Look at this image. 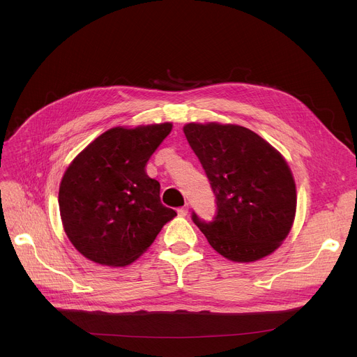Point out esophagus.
Instances as JSON below:
<instances>
[{"mask_svg":"<svg viewBox=\"0 0 357 357\" xmlns=\"http://www.w3.org/2000/svg\"><path fill=\"white\" fill-rule=\"evenodd\" d=\"M188 211H189V208H188V205H185V206H182V208L178 209V215H179V216H186V215H188Z\"/></svg>","mask_w":357,"mask_h":357,"instance_id":"34e87169","label":"esophagus"}]
</instances>
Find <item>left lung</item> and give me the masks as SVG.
<instances>
[{"label":"left lung","mask_w":357,"mask_h":357,"mask_svg":"<svg viewBox=\"0 0 357 357\" xmlns=\"http://www.w3.org/2000/svg\"><path fill=\"white\" fill-rule=\"evenodd\" d=\"M212 190V222L192 213L193 223L223 257L250 263L280 247L295 218L294 176L280 152L251 130L234 124L183 127Z\"/></svg>","instance_id":"obj_1"}]
</instances>
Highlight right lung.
<instances>
[{
	"label": "right lung",
	"instance_id": "add662e5",
	"mask_svg": "<svg viewBox=\"0 0 357 357\" xmlns=\"http://www.w3.org/2000/svg\"><path fill=\"white\" fill-rule=\"evenodd\" d=\"M172 124L116 127L90 142L68 167L59 188L66 236L94 263L124 267L176 216L164 206L160 182L145 165Z\"/></svg>",
	"mask_w": 357,
	"mask_h": 357
}]
</instances>
